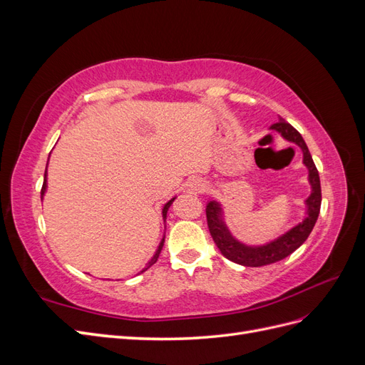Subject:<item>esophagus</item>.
<instances>
[{
    "label": "esophagus",
    "mask_w": 365,
    "mask_h": 365,
    "mask_svg": "<svg viewBox=\"0 0 365 365\" xmlns=\"http://www.w3.org/2000/svg\"><path fill=\"white\" fill-rule=\"evenodd\" d=\"M187 187H189L187 190H189L190 193H201L205 189V184L201 180H192Z\"/></svg>",
    "instance_id": "obj_1"
}]
</instances>
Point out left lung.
Listing matches in <instances>:
<instances>
[{
    "label": "left lung",
    "instance_id": "obj_1",
    "mask_svg": "<svg viewBox=\"0 0 365 365\" xmlns=\"http://www.w3.org/2000/svg\"><path fill=\"white\" fill-rule=\"evenodd\" d=\"M271 129L277 130L284 140L295 143L303 150V164L309 170V182H311L312 189L311 195L306 200L307 216L300 224L292 227L289 231H286L284 235L279 236L277 239H274L264 245L251 247L242 244V242L233 237L224 222L222 207L216 201H210L205 208L210 235H212L216 247L222 252L224 257L235 263L244 264V267H263V264L275 263L288 257L298 247H302L303 242L311 235L319 215V207H322V184H319V175L311 157V152H309L300 132L292 128L282 117L279 118L277 123L271 126Z\"/></svg>",
    "mask_w": 365,
    "mask_h": 365
}]
</instances>
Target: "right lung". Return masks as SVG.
<instances>
[{
    "label": "right lung",
    "instance_id": "right-lung-1",
    "mask_svg": "<svg viewBox=\"0 0 365 365\" xmlns=\"http://www.w3.org/2000/svg\"><path fill=\"white\" fill-rule=\"evenodd\" d=\"M46 190H47V169H46V173H43V184H42V190H41V196H43V193H46ZM175 201V197H172V200L168 202V204H164V207H163V219H164V222H165V217H168V210H169V207L172 205V202ZM163 245H164V237L161 239V242H160V247H158V250H157V252L153 254V257L149 260V263L146 264V268L143 269L141 272H145L146 269H149L153 263L157 262V259H158V256H160V252H161V250H163Z\"/></svg>",
    "mask_w": 365,
    "mask_h": 365
}]
</instances>
